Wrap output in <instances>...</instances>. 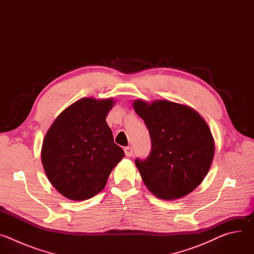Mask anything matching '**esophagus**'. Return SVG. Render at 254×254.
<instances>
[{
	"label": "esophagus",
	"mask_w": 254,
	"mask_h": 254,
	"mask_svg": "<svg viewBox=\"0 0 254 254\" xmlns=\"http://www.w3.org/2000/svg\"><path fill=\"white\" fill-rule=\"evenodd\" d=\"M124 151H125V154H126L127 157H131L132 154H133L132 148H130V147H126V148L124 149Z\"/></svg>",
	"instance_id": "obj_1"
}]
</instances>
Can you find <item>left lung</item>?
<instances>
[{
    "instance_id": "left-lung-1",
    "label": "left lung",
    "mask_w": 254,
    "mask_h": 254,
    "mask_svg": "<svg viewBox=\"0 0 254 254\" xmlns=\"http://www.w3.org/2000/svg\"><path fill=\"white\" fill-rule=\"evenodd\" d=\"M132 105L152 141L149 157L134 161L144 185L165 200L188 195L202 183L213 161L208 125L193 108L173 101L136 99Z\"/></svg>"
}]
</instances>
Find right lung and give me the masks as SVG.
Segmentation results:
<instances>
[{
	"instance_id": "1",
	"label": "right lung",
	"mask_w": 254,
	"mask_h": 254,
	"mask_svg": "<svg viewBox=\"0 0 254 254\" xmlns=\"http://www.w3.org/2000/svg\"><path fill=\"white\" fill-rule=\"evenodd\" d=\"M114 104L113 98H81L56 118L44 137L41 160L46 176L70 200L98 194L125 157L105 122Z\"/></svg>"
}]
</instances>
